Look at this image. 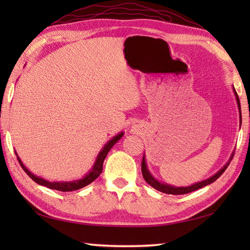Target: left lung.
<instances>
[{
	"label": "left lung",
	"instance_id": "8db88e82",
	"mask_svg": "<svg viewBox=\"0 0 250 250\" xmlns=\"http://www.w3.org/2000/svg\"><path fill=\"white\" fill-rule=\"evenodd\" d=\"M233 92H234L235 95V99H236V103H237V107H238V111H240V125H242V111H241V103H240V99H238V95L235 91V88L233 86ZM233 156H234V151L231 153V156L229 158V160L225 164L224 167H222L218 172L216 174H214L213 176H210L209 178H206L204 180H201V182H198L195 184H192L190 186H187V187H175L173 185H168L166 183H162V182H159V180L153 176V175L150 173L149 169H148L147 167V162H146V157L145 155L143 156V160H142V174H143V177L146 180L147 184H149L152 188H155L156 190L160 191V192L163 193H167V194H175V195H178V194H186V193H189V192H192L194 190H198L200 188H203L205 186L209 185L211 183H214L217 178H219L222 173H224L228 166H229Z\"/></svg>",
	"mask_w": 250,
	"mask_h": 250
}]
</instances>
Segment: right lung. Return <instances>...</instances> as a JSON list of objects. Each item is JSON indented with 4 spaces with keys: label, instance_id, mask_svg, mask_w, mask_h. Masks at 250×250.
<instances>
[{
    "label": "right lung",
    "instance_id": "obj_1",
    "mask_svg": "<svg viewBox=\"0 0 250 250\" xmlns=\"http://www.w3.org/2000/svg\"><path fill=\"white\" fill-rule=\"evenodd\" d=\"M124 134H125V132L121 131L114 137H111V139L107 143H106V144L102 147V149H101L100 152L98 153L97 159H95L91 169H90V171L86 175H84L83 177L79 178V179H75V180H71V182H49V180H46L40 176H36V175L30 172L28 167L24 166L23 162L21 161V159L19 158L18 153L16 151H15V153H16V156H17V159H18L21 167L23 168V171L28 174L36 184L44 186V187H47L49 189H55V190L63 191V192H66V191H74V190H78L81 188L86 187V186L91 184L93 180H95L100 176V174L102 173V169H103V162L105 160L106 156H107L108 151L111 149V148H113V146L116 144V143L118 142L122 136H124Z\"/></svg>",
    "mask_w": 250,
    "mask_h": 250
}]
</instances>
